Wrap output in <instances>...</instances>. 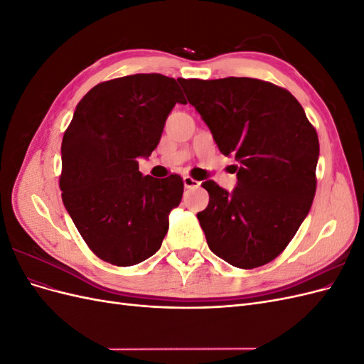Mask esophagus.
<instances>
[{
    "instance_id": "esophagus-1",
    "label": "esophagus",
    "mask_w": 364,
    "mask_h": 364,
    "mask_svg": "<svg viewBox=\"0 0 364 364\" xmlns=\"http://www.w3.org/2000/svg\"><path fill=\"white\" fill-rule=\"evenodd\" d=\"M183 185H185V188H197V186L200 185V182L191 178V176H183Z\"/></svg>"
}]
</instances>
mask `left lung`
I'll return each mask as SVG.
<instances>
[{
	"mask_svg": "<svg viewBox=\"0 0 364 364\" xmlns=\"http://www.w3.org/2000/svg\"><path fill=\"white\" fill-rule=\"evenodd\" d=\"M238 183L228 193L214 181L197 214L206 243L238 269L261 267L289 246L316 194L318 138L304 107L281 86L250 77L181 79Z\"/></svg>",
	"mask_w": 364,
	"mask_h": 364,
	"instance_id": "obj_1",
	"label": "left lung"
}]
</instances>
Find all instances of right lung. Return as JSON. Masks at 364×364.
Returning <instances> with one entry per match:
<instances>
[{"label": "right lung", "mask_w": 364, "mask_h": 364, "mask_svg": "<svg viewBox=\"0 0 364 364\" xmlns=\"http://www.w3.org/2000/svg\"><path fill=\"white\" fill-rule=\"evenodd\" d=\"M176 103L186 105L174 79L134 74L95 85L75 107L62 139V200L85 243L118 267L150 258L181 203L183 181L142 176L138 158L159 144Z\"/></svg>", "instance_id": "1"}]
</instances>
